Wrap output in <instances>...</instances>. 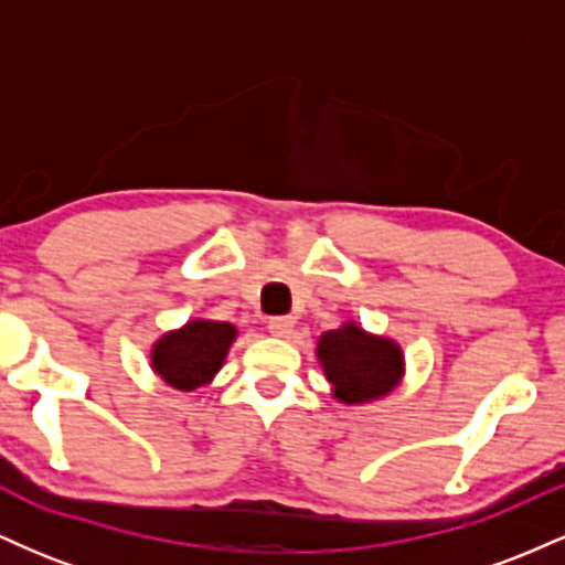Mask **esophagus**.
Segmentation results:
<instances>
[{"mask_svg": "<svg viewBox=\"0 0 565 565\" xmlns=\"http://www.w3.org/2000/svg\"><path fill=\"white\" fill-rule=\"evenodd\" d=\"M268 329L276 337H289L291 329H295V319L291 316H274V319H268Z\"/></svg>", "mask_w": 565, "mask_h": 565, "instance_id": "esophagus-1", "label": "esophagus"}]
</instances>
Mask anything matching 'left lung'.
I'll list each match as a JSON object with an SVG mask.
<instances>
[{"label": "left lung", "instance_id": "left-lung-1", "mask_svg": "<svg viewBox=\"0 0 565 565\" xmlns=\"http://www.w3.org/2000/svg\"><path fill=\"white\" fill-rule=\"evenodd\" d=\"M319 359L329 382L334 385V395L345 404H361V401L391 393L404 369V359L395 342L369 337L353 323L321 337Z\"/></svg>", "mask_w": 565, "mask_h": 565}]
</instances>
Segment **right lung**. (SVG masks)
I'll list each match as a JSON object with an SVG mask.
<instances>
[{
	"mask_svg": "<svg viewBox=\"0 0 565 565\" xmlns=\"http://www.w3.org/2000/svg\"><path fill=\"white\" fill-rule=\"evenodd\" d=\"M236 329L225 321H191L180 332L161 337L153 348V369L167 385L196 391L206 385L228 353Z\"/></svg>",
	"mask_w": 565,
	"mask_h": 565,
	"instance_id": "1",
	"label": "right lung"
}]
</instances>
